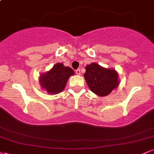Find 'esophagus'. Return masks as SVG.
I'll return each instance as SVG.
<instances>
[{
    "label": "esophagus",
    "mask_w": 154,
    "mask_h": 154,
    "mask_svg": "<svg viewBox=\"0 0 154 154\" xmlns=\"http://www.w3.org/2000/svg\"><path fill=\"white\" fill-rule=\"evenodd\" d=\"M80 73H81L80 69H77L76 70V74H77V75H80Z\"/></svg>",
    "instance_id": "esophagus-1"
}]
</instances>
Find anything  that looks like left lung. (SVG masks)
<instances>
[{
	"instance_id": "obj_1",
	"label": "left lung",
	"mask_w": 154,
	"mask_h": 154,
	"mask_svg": "<svg viewBox=\"0 0 154 154\" xmlns=\"http://www.w3.org/2000/svg\"><path fill=\"white\" fill-rule=\"evenodd\" d=\"M84 74L88 87L92 92L100 96L108 95L119 85L118 75L114 69L103 68L95 63L85 67Z\"/></svg>"
}]
</instances>
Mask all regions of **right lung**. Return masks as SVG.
<instances>
[{
    "mask_svg": "<svg viewBox=\"0 0 154 154\" xmlns=\"http://www.w3.org/2000/svg\"><path fill=\"white\" fill-rule=\"evenodd\" d=\"M74 74V71L70 67L64 66L63 63H58L50 71L40 76V85L48 93L56 94L64 89L69 77Z\"/></svg>",
    "mask_w": 154,
    "mask_h": 154,
    "instance_id": "add662e5",
    "label": "right lung"
}]
</instances>
